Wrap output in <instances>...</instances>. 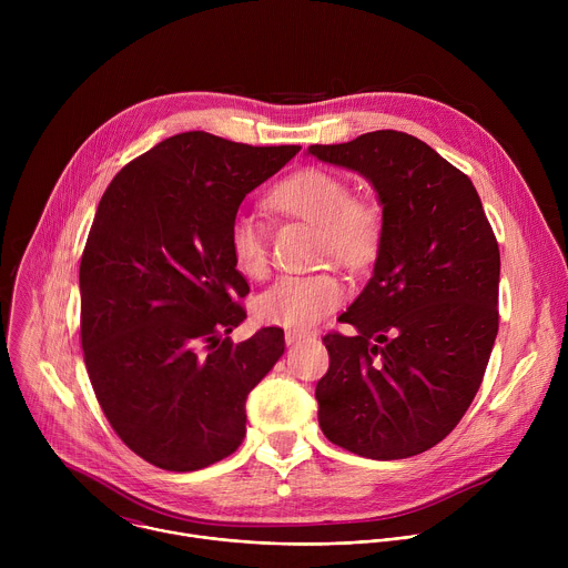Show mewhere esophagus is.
I'll use <instances>...</instances> for the list:
<instances>
[{
  "label": "esophagus",
  "instance_id": "obj_1",
  "mask_svg": "<svg viewBox=\"0 0 568 568\" xmlns=\"http://www.w3.org/2000/svg\"><path fill=\"white\" fill-rule=\"evenodd\" d=\"M305 337H307V333H303V331H285V344H287V346L298 344V342L305 339Z\"/></svg>",
  "mask_w": 568,
  "mask_h": 568
}]
</instances>
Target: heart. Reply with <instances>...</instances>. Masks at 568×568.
<instances>
[{"label": "heart", "mask_w": 568, "mask_h": 568, "mask_svg": "<svg viewBox=\"0 0 568 568\" xmlns=\"http://www.w3.org/2000/svg\"><path fill=\"white\" fill-rule=\"evenodd\" d=\"M270 204L290 217L316 224V252L348 270L368 267L382 247V209L351 195V184L318 166L301 169L281 180ZM229 254L240 274L265 278L270 272L267 231L254 215L237 213L229 226ZM346 298L344 281L333 272L283 276L256 301L258 318L285 328H307Z\"/></svg>", "instance_id": "b5f03b06"}]
</instances>
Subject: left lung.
Returning a JSON list of instances; mask_svg holds the SVG:
<instances>
[{
	"label": "left lung",
	"mask_w": 568,
	"mask_h": 568,
	"mask_svg": "<svg viewBox=\"0 0 568 568\" xmlns=\"http://www.w3.org/2000/svg\"><path fill=\"white\" fill-rule=\"evenodd\" d=\"M307 152L364 175L384 215L373 278L328 333L318 425L357 456L427 452L465 416L499 331V245L469 178L397 130Z\"/></svg>",
	"instance_id": "obj_1"
}]
</instances>
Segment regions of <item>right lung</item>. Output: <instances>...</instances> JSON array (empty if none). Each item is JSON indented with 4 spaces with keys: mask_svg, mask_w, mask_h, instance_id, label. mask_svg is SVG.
<instances>
[{
    "mask_svg": "<svg viewBox=\"0 0 568 568\" xmlns=\"http://www.w3.org/2000/svg\"><path fill=\"white\" fill-rule=\"evenodd\" d=\"M298 150L182 132L125 164L99 202L80 258V344L108 423L161 469L233 454L250 390L285 351L281 328L224 337L250 294L229 226Z\"/></svg>",
    "mask_w": 568,
    "mask_h": 568,
    "instance_id": "1",
    "label": "right lung"
}]
</instances>
